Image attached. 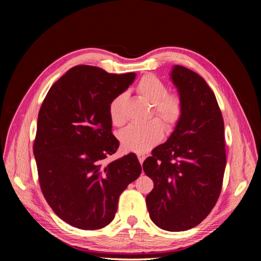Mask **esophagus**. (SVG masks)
<instances>
[{"instance_id": "1", "label": "esophagus", "mask_w": 261, "mask_h": 261, "mask_svg": "<svg viewBox=\"0 0 261 261\" xmlns=\"http://www.w3.org/2000/svg\"><path fill=\"white\" fill-rule=\"evenodd\" d=\"M145 159H146V155L145 154H138V160H139L140 164H143Z\"/></svg>"}]
</instances>
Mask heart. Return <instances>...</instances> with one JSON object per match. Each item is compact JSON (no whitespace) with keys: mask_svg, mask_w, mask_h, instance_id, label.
Here are the masks:
<instances>
[{"mask_svg":"<svg viewBox=\"0 0 261 261\" xmlns=\"http://www.w3.org/2000/svg\"><path fill=\"white\" fill-rule=\"evenodd\" d=\"M136 91L146 102L151 105V114L163 124L164 128L169 132L174 129L183 113V106L178 94L169 93L165 84L160 78L151 74L140 78L136 86ZM124 107V94H120L110 102V120L116 126L125 123ZM159 122L151 120L145 124L127 126L120 134L123 149L126 151L144 153L159 144L163 138V128L162 123Z\"/></svg>","mask_w":261,"mask_h":261,"instance_id":"b5f03b06","label":"heart"}]
</instances>
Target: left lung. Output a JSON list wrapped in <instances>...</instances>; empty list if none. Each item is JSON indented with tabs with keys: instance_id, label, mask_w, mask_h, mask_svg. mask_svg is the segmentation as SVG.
Returning <instances> with one entry per match:
<instances>
[{
	"instance_id": "8db88e82",
	"label": "left lung",
	"mask_w": 261,
	"mask_h": 261,
	"mask_svg": "<svg viewBox=\"0 0 261 261\" xmlns=\"http://www.w3.org/2000/svg\"><path fill=\"white\" fill-rule=\"evenodd\" d=\"M170 76L183 113L143 168L154 184L146 197L150 219L162 230L180 232L198 225L216 206L226 164L224 123L202 77L180 65Z\"/></svg>"
}]
</instances>
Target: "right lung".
Listing matches in <instances>:
<instances>
[{
  "mask_svg": "<svg viewBox=\"0 0 261 261\" xmlns=\"http://www.w3.org/2000/svg\"><path fill=\"white\" fill-rule=\"evenodd\" d=\"M135 77L77 65L42 102L34 144L39 183L55 215L74 227L99 230L111 223L118 197L140 175L135 153L105 161L120 146L112 134L110 102Z\"/></svg>",
  "mask_w": 261,
  "mask_h": 261,
  "instance_id": "add662e5",
  "label": "right lung"
}]
</instances>
